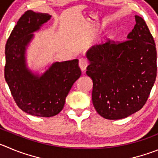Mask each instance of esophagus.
<instances>
[{"instance_id":"34e87169","label":"esophagus","mask_w":158,"mask_h":158,"mask_svg":"<svg viewBox=\"0 0 158 158\" xmlns=\"http://www.w3.org/2000/svg\"><path fill=\"white\" fill-rule=\"evenodd\" d=\"M88 61L86 60V58H84V57H81L80 59H79V67H80L81 70L82 71H85L86 70V67H87L88 65Z\"/></svg>"}]
</instances>
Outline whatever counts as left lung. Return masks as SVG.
Segmentation results:
<instances>
[{
  "instance_id": "8db88e82",
  "label": "left lung",
  "mask_w": 158,
  "mask_h": 158,
  "mask_svg": "<svg viewBox=\"0 0 158 158\" xmlns=\"http://www.w3.org/2000/svg\"><path fill=\"white\" fill-rule=\"evenodd\" d=\"M135 25L122 42L107 39L86 54V75L93 80L92 101L106 119H121L140 110L157 76V51L145 21Z\"/></svg>"
}]
</instances>
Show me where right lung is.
Returning a JSON list of instances; mask_svg holds the SVG:
<instances>
[{"label":"right lung","mask_w":158,"mask_h":158,"mask_svg":"<svg viewBox=\"0 0 158 158\" xmlns=\"http://www.w3.org/2000/svg\"><path fill=\"white\" fill-rule=\"evenodd\" d=\"M48 14L29 10L19 19L5 46L4 78L14 101L27 114L49 118L61 112L72 85L81 76L77 59L55 62L38 77L25 62L26 47L32 32L51 19Z\"/></svg>","instance_id":"add662e5"}]
</instances>
